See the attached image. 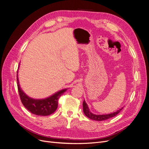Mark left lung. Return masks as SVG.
I'll use <instances>...</instances> for the list:
<instances>
[{
  "mask_svg": "<svg viewBox=\"0 0 149 149\" xmlns=\"http://www.w3.org/2000/svg\"><path fill=\"white\" fill-rule=\"evenodd\" d=\"M123 108H121L117 111L111 113H108V114L96 115V114H94V113H92L90 111L88 107V105H87V104L85 102V100L83 102V111H84L85 115L88 118H89L91 120H95V121H103V120H105L109 119L110 118L115 117L118 114V113L121 111V109Z\"/></svg>",
  "mask_w": 149,
  "mask_h": 149,
  "instance_id": "1",
  "label": "left lung"
}]
</instances>
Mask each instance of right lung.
<instances>
[{
    "instance_id": "1",
    "label": "right lung",
    "mask_w": 149,
    "mask_h": 149,
    "mask_svg": "<svg viewBox=\"0 0 149 149\" xmlns=\"http://www.w3.org/2000/svg\"><path fill=\"white\" fill-rule=\"evenodd\" d=\"M17 86H18V90L22 103L28 111H29L33 114L37 116H46L54 113L58 108V102L59 98L67 90V88L61 90L46 99H32L23 91L20 86L18 74H17Z\"/></svg>"
}]
</instances>
